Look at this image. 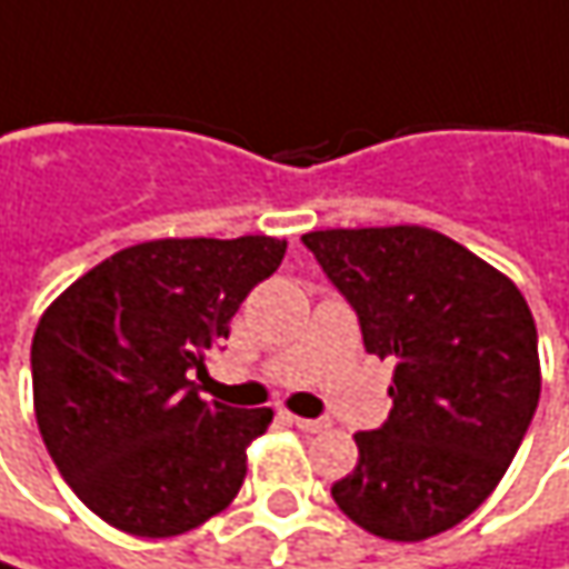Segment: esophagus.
I'll return each instance as SVG.
<instances>
[{
    "mask_svg": "<svg viewBox=\"0 0 569 569\" xmlns=\"http://www.w3.org/2000/svg\"><path fill=\"white\" fill-rule=\"evenodd\" d=\"M292 425L299 428V431H306V435H318V431H325L331 421L328 418H302V416H292Z\"/></svg>",
    "mask_w": 569,
    "mask_h": 569,
    "instance_id": "esophagus-1",
    "label": "esophagus"
}]
</instances>
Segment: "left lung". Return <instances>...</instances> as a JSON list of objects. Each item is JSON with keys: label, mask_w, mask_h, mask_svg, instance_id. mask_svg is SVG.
<instances>
[{"label": "left lung", "mask_w": 569, "mask_h": 569, "mask_svg": "<svg viewBox=\"0 0 569 569\" xmlns=\"http://www.w3.org/2000/svg\"><path fill=\"white\" fill-rule=\"evenodd\" d=\"M302 244L351 302L363 348L392 360V412L357 431L331 486L386 541H425L477 512L509 470L541 396L538 328L518 286L418 224L309 231Z\"/></svg>", "instance_id": "left-lung-1"}]
</instances>
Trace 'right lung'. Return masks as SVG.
Here are the masks:
<instances>
[{"label": "right lung", "instance_id": "obj_1", "mask_svg": "<svg viewBox=\"0 0 569 569\" xmlns=\"http://www.w3.org/2000/svg\"><path fill=\"white\" fill-rule=\"evenodd\" d=\"M267 234L163 238L112 253L38 321L34 416L60 477L109 525L173 538L228 509L270 409L199 396L231 318L283 263Z\"/></svg>", "mask_w": 569, "mask_h": 569}]
</instances>
